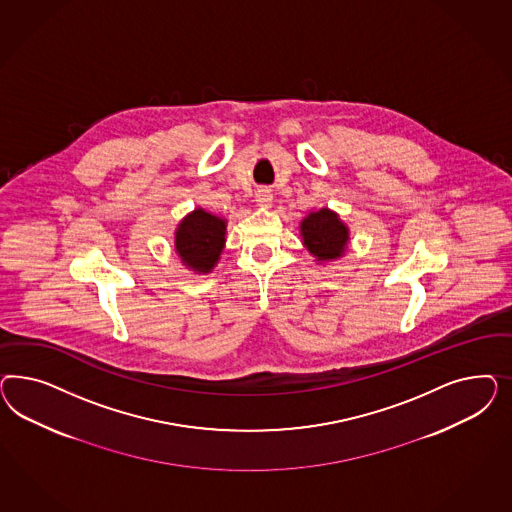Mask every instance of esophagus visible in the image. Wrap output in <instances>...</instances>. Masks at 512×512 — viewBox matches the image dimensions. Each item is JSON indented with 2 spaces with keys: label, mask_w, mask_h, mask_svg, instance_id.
<instances>
[{
  "label": "esophagus",
  "mask_w": 512,
  "mask_h": 512,
  "mask_svg": "<svg viewBox=\"0 0 512 512\" xmlns=\"http://www.w3.org/2000/svg\"><path fill=\"white\" fill-rule=\"evenodd\" d=\"M255 202H257V206H261V208H268V206L272 204V193H270V189H266V187L257 189V191H255Z\"/></svg>",
  "instance_id": "1"
}]
</instances>
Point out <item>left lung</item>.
<instances>
[{
	"label": "left lung",
	"mask_w": 512,
	"mask_h": 512,
	"mask_svg": "<svg viewBox=\"0 0 512 512\" xmlns=\"http://www.w3.org/2000/svg\"><path fill=\"white\" fill-rule=\"evenodd\" d=\"M302 246L315 257L317 264L338 261L351 244L349 227L341 221L340 214L330 208H319L300 221Z\"/></svg>",
	"instance_id": "1"
}]
</instances>
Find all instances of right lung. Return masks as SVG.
Segmentation results:
<instances>
[{
    "mask_svg": "<svg viewBox=\"0 0 512 512\" xmlns=\"http://www.w3.org/2000/svg\"><path fill=\"white\" fill-rule=\"evenodd\" d=\"M227 242V219L204 208H195L180 219L174 231V249L193 274H208L216 268Z\"/></svg>",
    "mask_w": 512,
    "mask_h": 512,
    "instance_id": "1",
    "label": "right lung"
}]
</instances>
